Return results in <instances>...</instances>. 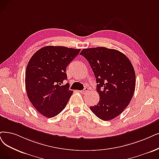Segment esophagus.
I'll return each mask as SVG.
<instances>
[{
  "label": "esophagus",
  "instance_id": "obj_1",
  "mask_svg": "<svg viewBox=\"0 0 159 159\" xmlns=\"http://www.w3.org/2000/svg\"><path fill=\"white\" fill-rule=\"evenodd\" d=\"M88 91H89V89H88L87 87H85L83 91H80V92L81 93H82V94H86Z\"/></svg>",
  "mask_w": 159,
  "mask_h": 159
}]
</instances>
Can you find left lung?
<instances>
[{"mask_svg": "<svg viewBox=\"0 0 159 159\" xmlns=\"http://www.w3.org/2000/svg\"><path fill=\"white\" fill-rule=\"evenodd\" d=\"M80 55L89 63L97 81L100 100L90 109L103 120L121 113L129 104L136 87V74L131 62L119 51L104 47L84 49Z\"/></svg>", "mask_w": 159, "mask_h": 159, "instance_id": "obj_1", "label": "left lung"}]
</instances>
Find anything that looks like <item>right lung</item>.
I'll return each instance as SVG.
<instances>
[{
  "label": "right lung",
  "instance_id": "add662e5",
  "mask_svg": "<svg viewBox=\"0 0 159 159\" xmlns=\"http://www.w3.org/2000/svg\"><path fill=\"white\" fill-rule=\"evenodd\" d=\"M80 49L65 46L43 47L32 56L26 68L25 87L28 98L42 116H57L73 93L69 84L61 85L67 80L66 68Z\"/></svg>",
  "mask_w": 159,
  "mask_h": 159
}]
</instances>
